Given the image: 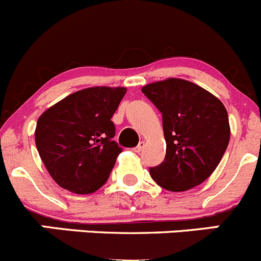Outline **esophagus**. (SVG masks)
<instances>
[{"mask_svg":"<svg viewBox=\"0 0 261 261\" xmlns=\"http://www.w3.org/2000/svg\"><path fill=\"white\" fill-rule=\"evenodd\" d=\"M144 146H145V143H144V141H140V143H139V145L134 148V151H135V153H140V151L144 149Z\"/></svg>","mask_w":261,"mask_h":261,"instance_id":"esophagus-1","label":"esophagus"}]
</instances>
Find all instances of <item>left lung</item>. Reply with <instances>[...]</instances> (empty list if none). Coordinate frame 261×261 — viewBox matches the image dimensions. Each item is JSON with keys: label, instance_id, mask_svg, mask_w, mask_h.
Masks as SVG:
<instances>
[{"label": "left lung", "instance_id": "left-lung-1", "mask_svg": "<svg viewBox=\"0 0 261 261\" xmlns=\"http://www.w3.org/2000/svg\"><path fill=\"white\" fill-rule=\"evenodd\" d=\"M141 92L161 111L166 156L149 169L168 191H187L203 184L221 162L229 143L228 113L204 88L177 77L151 83Z\"/></svg>", "mask_w": 261, "mask_h": 261}]
</instances>
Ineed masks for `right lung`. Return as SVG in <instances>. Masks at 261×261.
<instances>
[{
  "instance_id": "right-lung-1",
  "label": "right lung",
  "mask_w": 261,
  "mask_h": 261,
  "mask_svg": "<svg viewBox=\"0 0 261 261\" xmlns=\"http://www.w3.org/2000/svg\"><path fill=\"white\" fill-rule=\"evenodd\" d=\"M125 94L122 87L87 88L40 115L35 145L58 186L84 195L107 182L121 153L111 118Z\"/></svg>"
}]
</instances>
